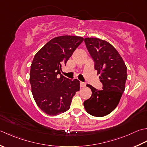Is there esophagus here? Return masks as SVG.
Wrapping results in <instances>:
<instances>
[{
    "label": "esophagus",
    "instance_id": "1",
    "mask_svg": "<svg viewBox=\"0 0 147 147\" xmlns=\"http://www.w3.org/2000/svg\"><path fill=\"white\" fill-rule=\"evenodd\" d=\"M86 85V84L85 82H80V86L81 88H83V87H85Z\"/></svg>",
    "mask_w": 147,
    "mask_h": 147
}]
</instances>
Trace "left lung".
Returning <instances> with one entry per match:
<instances>
[{
    "mask_svg": "<svg viewBox=\"0 0 147 147\" xmlns=\"http://www.w3.org/2000/svg\"><path fill=\"white\" fill-rule=\"evenodd\" d=\"M86 46L94 61V69L100 75L102 90L91 85V98L84 102L86 111L95 117H103L114 110L125 89L127 67L117 51L111 44L98 38H84Z\"/></svg>",
    "mask_w": 147,
    "mask_h": 147,
    "instance_id": "obj_1",
    "label": "left lung"
}]
</instances>
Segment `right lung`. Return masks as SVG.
Segmentation results:
<instances>
[{"mask_svg": "<svg viewBox=\"0 0 147 147\" xmlns=\"http://www.w3.org/2000/svg\"><path fill=\"white\" fill-rule=\"evenodd\" d=\"M83 40L79 36H59L49 40L35 54L30 82L36 104L47 115H58L67 111L74 96L79 91V80L67 79L61 70Z\"/></svg>", "mask_w": 147, "mask_h": 147, "instance_id": "1", "label": "right lung"}]
</instances>
